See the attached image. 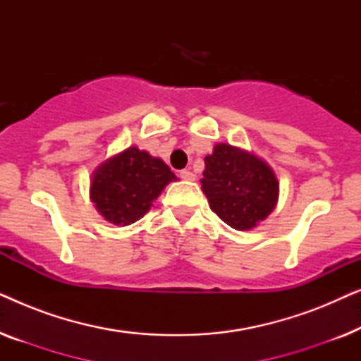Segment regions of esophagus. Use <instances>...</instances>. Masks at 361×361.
<instances>
[{"label": "esophagus", "mask_w": 361, "mask_h": 361, "mask_svg": "<svg viewBox=\"0 0 361 361\" xmlns=\"http://www.w3.org/2000/svg\"><path fill=\"white\" fill-rule=\"evenodd\" d=\"M180 179H184V180H195V174L192 171H180Z\"/></svg>", "instance_id": "1"}]
</instances>
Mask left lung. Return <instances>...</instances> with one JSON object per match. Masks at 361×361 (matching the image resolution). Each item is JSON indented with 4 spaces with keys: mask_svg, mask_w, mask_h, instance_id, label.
Returning a JSON list of instances; mask_svg holds the SVG:
<instances>
[{
    "mask_svg": "<svg viewBox=\"0 0 361 361\" xmlns=\"http://www.w3.org/2000/svg\"><path fill=\"white\" fill-rule=\"evenodd\" d=\"M202 190L210 209L235 230H251L274 210L279 182L263 159L220 142L205 157Z\"/></svg>",
    "mask_w": 361,
    "mask_h": 361,
    "instance_id": "1",
    "label": "left lung"
}]
</instances>
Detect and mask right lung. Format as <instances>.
I'll list each match as a JSON object with an SVG mask.
<instances>
[{
  "mask_svg": "<svg viewBox=\"0 0 361 361\" xmlns=\"http://www.w3.org/2000/svg\"><path fill=\"white\" fill-rule=\"evenodd\" d=\"M177 177L159 157L131 146L97 167L90 199L113 225H131L149 212L152 202Z\"/></svg>",
  "mask_w": 361,
  "mask_h": 361,
  "instance_id": "right-lung-1",
  "label": "right lung"
}]
</instances>
